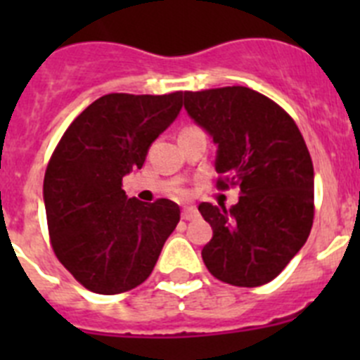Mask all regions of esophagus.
<instances>
[{
	"label": "esophagus",
	"instance_id": "obj_1",
	"mask_svg": "<svg viewBox=\"0 0 360 360\" xmlns=\"http://www.w3.org/2000/svg\"><path fill=\"white\" fill-rule=\"evenodd\" d=\"M196 216H198V211H196L195 205H186V207L182 209V219H186V221L195 219Z\"/></svg>",
	"mask_w": 360,
	"mask_h": 360
}]
</instances>
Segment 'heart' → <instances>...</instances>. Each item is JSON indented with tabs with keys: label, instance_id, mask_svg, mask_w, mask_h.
<instances>
[{
	"label": "heart",
	"instance_id": "b5f03b06",
	"mask_svg": "<svg viewBox=\"0 0 360 360\" xmlns=\"http://www.w3.org/2000/svg\"><path fill=\"white\" fill-rule=\"evenodd\" d=\"M191 128H195V126H187V128H186V129H191Z\"/></svg>",
	"mask_w": 360,
	"mask_h": 360
}]
</instances>
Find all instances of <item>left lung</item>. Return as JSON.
I'll return each instance as SVG.
<instances>
[{
	"label": "left lung",
	"mask_w": 360,
	"mask_h": 360,
	"mask_svg": "<svg viewBox=\"0 0 360 360\" xmlns=\"http://www.w3.org/2000/svg\"><path fill=\"white\" fill-rule=\"evenodd\" d=\"M184 106L212 136L216 187H240V200L202 202L212 227L203 263L219 281L259 287L278 278L314 224V165L294 119L272 98L245 86L184 91Z\"/></svg>",
	"instance_id": "8db88e82"
}]
</instances>
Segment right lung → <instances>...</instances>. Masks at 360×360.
Here are the masks:
<instances>
[{
  "instance_id": "1",
  "label": "right lung",
  "mask_w": 360,
  "mask_h": 360,
  "mask_svg": "<svg viewBox=\"0 0 360 360\" xmlns=\"http://www.w3.org/2000/svg\"><path fill=\"white\" fill-rule=\"evenodd\" d=\"M182 91L108 94L73 120L53 149L43 196L57 259L95 294H122L153 272L180 221L167 198H128L122 178L182 110Z\"/></svg>"
}]
</instances>
